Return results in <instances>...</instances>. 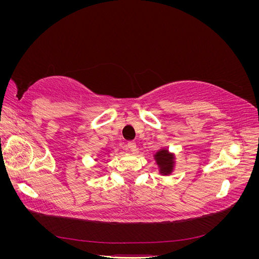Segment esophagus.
<instances>
[{
    "label": "esophagus",
    "instance_id": "1",
    "mask_svg": "<svg viewBox=\"0 0 259 259\" xmlns=\"http://www.w3.org/2000/svg\"><path fill=\"white\" fill-rule=\"evenodd\" d=\"M127 148H128V150H130L131 152L134 153V152L136 151V143H134V142H130V143L127 144Z\"/></svg>",
    "mask_w": 259,
    "mask_h": 259
}]
</instances>
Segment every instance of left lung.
Here are the masks:
<instances>
[{
	"mask_svg": "<svg viewBox=\"0 0 259 259\" xmlns=\"http://www.w3.org/2000/svg\"><path fill=\"white\" fill-rule=\"evenodd\" d=\"M158 164L161 175L168 176L173 173L175 167V154L169 152L166 148H162L153 155Z\"/></svg>",
	"mask_w": 259,
	"mask_h": 259,
	"instance_id": "left-lung-1",
	"label": "left lung"
}]
</instances>
